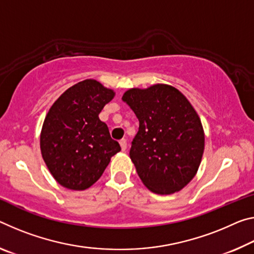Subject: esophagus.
I'll use <instances>...</instances> for the list:
<instances>
[{"instance_id":"34e87169","label":"esophagus","mask_w":254,"mask_h":254,"mask_svg":"<svg viewBox=\"0 0 254 254\" xmlns=\"http://www.w3.org/2000/svg\"><path fill=\"white\" fill-rule=\"evenodd\" d=\"M120 146H121V148H122V151H126L127 150V140L126 139L120 140Z\"/></svg>"}]
</instances>
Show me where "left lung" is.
I'll return each instance as SVG.
<instances>
[{
	"label": "left lung",
	"mask_w": 254,
	"mask_h": 254,
	"mask_svg": "<svg viewBox=\"0 0 254 254\" xmlns=\"http://www.w3.org/2000/svg\"><path fill=\"white\" fill-rule=\"evenodd\" d=\"M122 100L139 120L130 158L149 190L175 193L194 178L204 149L201 121L182 92L168 84L126 91Z\"/></svg>",
	"instance_id": "8db88e82"
}]
</instances>
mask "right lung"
<instances>
[{
	"label": "right lung",
	"instance_id": "add662e5",
	"mask_svg": "<svg viewBox=\"0 0 254 254\" xmlns=\"http://www.w3.org/2000/svg\"><path fill=\"white\" fill-rule=\"evenodd\" d=\"M114 91L87 79L69 88L48 111L40 134V150L51 174L62 187L86 190L121 150L98 115Z\"/></svg>",
	"mask_w": 254,
	"mask_h": 254
}]
</instances>
